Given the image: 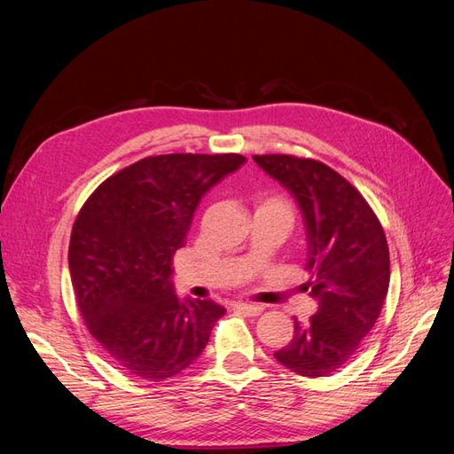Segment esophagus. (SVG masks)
I'll return each instance as SVG.
<instances>
[{
	"label": "esophagus",
	"instance_id": "obj_1",
	"mask_svg": "<svg viewBox=\"0 0 454 454\" xmlns=\"http://www.w3.org/2000/svg\"><path fill=\"white\" fill-rule=\"evenodd\" d=\"M235 309H237V311L245 313L247 317H259L261 313H263V307L252 305V303H235Z\"/></svg>",
	"mask_w": 454,
	"mask_h": 454
}]
</instances>
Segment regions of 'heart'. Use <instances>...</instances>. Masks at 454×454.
Masks as SVG:
<instances>
[{"label": "heart", "instance_id": "b5f03b06", "mask_svg": "<svg viewBox=\"0 0 454 454\" xmlns=\"http://www.w3.org/2000/svg\"><path fill=\"white\" fill-rule=\"evenodd\" d=\"M257 209H274L279 215H283L285 221L289 223V226L294 223V206H293V202L287 197H283L279 193H269V195L261 197Z\"/></svg>", "mask_w": 454, "mask_h": 454}]
</instances>
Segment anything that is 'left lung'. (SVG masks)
<instances>
[{
  "label": "left lung",
  "instance_id": "8db88e82",
  "mask_svg": "<svg viewBox=\"0 0 454 454\" xmlns=\"http://www.w3.org/2000/svg\"><path fill=\"white\" fill-rule=\"evenodd\" d=\"M254 161L296 199L307 228L301 287L318 300L307 325L294 318L293 340L274 353L298 375L340 370L375 325L390 283V252L375 211L329 165L294 154H255Z\"/></svg>",
  "mask_w": 454,
  "mask_h": 454
}]
</instances>
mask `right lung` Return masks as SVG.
<instances>
[{
  "label": "right lung",
  "instance_id": "obj_1",
  "mask_svg": "<svg viewBox=\"0 0 454 454\" xmlns=\"http://www.w3.org/2000/svg\"><path fill=\"white\" fill-rule=\"evenodd\" d=\"M241 154H160L108 176L71 228L69 272L90 335L137 379L163 380L193 364L224 307L180 301L169 276L206 191L239 169Z\"/></svg>",
  "mask_w": 454,
  "mask_h": 454
}]
</instances>
